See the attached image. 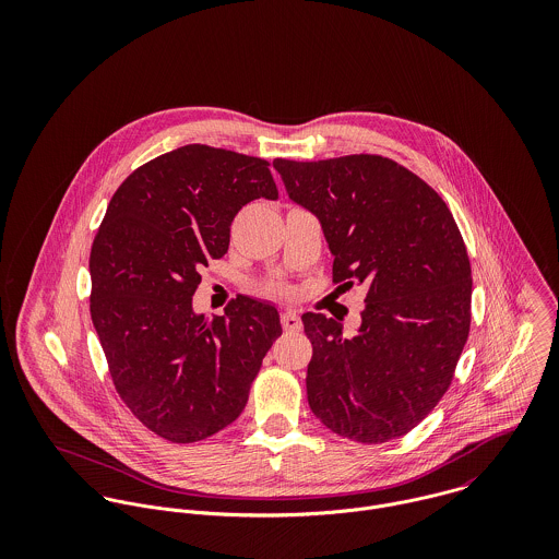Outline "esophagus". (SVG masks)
I'll return each mask as SVG.
<instances>
[{"label":"esophagus","mask_w":559,"mask_h":559,"mask_svg":"<svg viewBox=\"0 0 559 559\" xmlns=\"http://www.w3.org/2000/svg\"><path fill=\"white\" fill-rule=\"evenodd\" d=\"M282 326H284L286 331H301L304 322H301V317H299L297 312H284V314H282Z\"/></svg>","instance_id":"1"}]
</instances>
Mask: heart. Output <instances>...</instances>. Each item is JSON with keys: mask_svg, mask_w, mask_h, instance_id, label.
Returning <instances> with one entry per match:
<instances>
[{"mask_svg": "<svg viewBox=\"0 0 559 559\" xmlns=\"http://www.w3.org/2000/svg\"><path fill=\"white\" fill-rule=\"evenodd\" d=\"M271 290H273V293H288V288H286V286H282V284H275Z\"/></svg>", "mask_w": 559, "mask_h": 559, "instance_id": "heart-1", "label": "heart"}]
</instances>
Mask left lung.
Segmentation results:
<instances>
[{
  "label": "left lung",
  "instance_id": "1",
  "mask_svg": "<svg viewBox=\"0 0 559 559\" xmlns=\"http://www.w3.org/2000/svg\"><path fill=\"white\" fill-rule=\"evenodd\" d=\"M288 198L319 217L333 284L366 286L357 335L304 314L312 342L308 402L335 435L385 443L448 392L472 324V266L461 230L419 176L379 155L275 159Z\"/></svg>",
  "mask_w": 559,
  "mask_h": 559
}]
</instances>
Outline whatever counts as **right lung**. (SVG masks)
I'll list each match as a JSON object with an SVG mask.
<instances>
[{
	"label": "right lung",
	"instance_id": "add662e5",
	"mask_svg": "<svg viewBox=\"0 0 559 559\" xmlns=\"http://www.w3.org/2000/svg\"><path fill=\"white\" fill-rule=\"evenodd\" d=\"M277 200L269 160L189 144L138 167L114 193L90 251V314L116 392L171 443L233 424L280 314L239 295L224 317L195 314L200 269L222 258L251 200Z\"/></svg>",
	"mask_w": 559,
	"mask_h": 559
}]
</instances>
